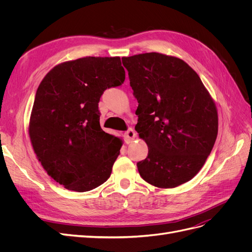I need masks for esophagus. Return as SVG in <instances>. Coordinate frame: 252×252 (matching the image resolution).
I'll return each mask as SVG.
<instances>
[{"instance_id":"1","label":"esophagus","mask_w":252,"mask_h":252,"mask_svg":"<svg viewBox=\"0 0 252 252\" xmlns=\"http://www.w3.org/2000/svg\"><path fill=\"white\" fill-rule=\"evenodd\" d=\"M124 136H125V140H126V143H131L134 139H135V132L132 128H129L127 131H125L124 133Z\"/></svg>"}]
</instances>
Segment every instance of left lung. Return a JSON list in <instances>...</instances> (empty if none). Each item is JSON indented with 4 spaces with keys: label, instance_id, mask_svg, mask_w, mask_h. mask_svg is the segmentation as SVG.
<instances>
[{
    "label": "left lung",
    "instance_id": "1",
    "mask_svg": "<svg viewBox=\"0 0 252 252\" xmlns=\"http://www.w3.org/2000/svg\"><path fill=\"white\" fill-rule=\"evenodd\" d=\"M139 103L135 130L148 146L141 177L173 188L201 170L218 135V112L197 73L184 61L148 52L122 58Z\"/></svg>",
    "mask_w": 252,
    "mask_h": 252
}]
</instances>
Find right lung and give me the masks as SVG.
<instances>
[{
    "label": "right lung",
    "mask_w": 252,
    "mask_h": 252,
    "mask_svg": "<svg viewBox=\"0 0 252 252\" xmlns=\"http://www.w3.org/2000/svg\"><path fill=\"white\" fill-rule=\"evenodd\" d=\"M119 57L82 58L56 66L36 90L29 135L35 155L60 185L85 192L111 174L122 142L100 126L104 91L121 86Z\"/></svg>",
    "instance_id": "add662e5"
}]
</instances>
